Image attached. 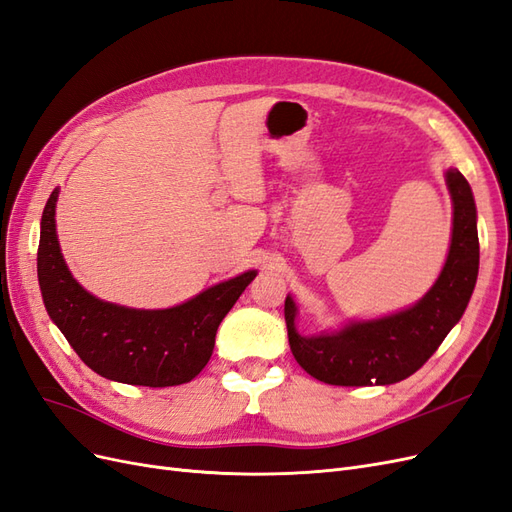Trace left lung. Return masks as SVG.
I'll return each instance as SVG.
<instances>
[{
    "label": "left lung",
    "mask_w": 512,
    "mask_h": 512,
    "mask_svg": "<svg viewBox=\"0 0 512 512\" xmlns=\"http://www.w3.org/2000/svg\"><path fill=\"white\" fill-rule=\"evenodd\" d=\"M453 196V241L438 282L414 307L374 322H354L333 335L303 337L294 329L297 307L286 297L288 342L297 363L335 386L395 384L421 369L438 350L472 297L478 275L476 207L470 183L457 168L446 173Z\"/></svg>",
    "instance_id": "8db88e82"
}]
</instances>
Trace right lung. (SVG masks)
Here are the masks:
<instances>
[{
  "mask_svg": "<svg viewBox=\"0 0 512 512\" xmlns=\"http://www.w3.org/2000/svg\"><path fill=\"white\" fill-rule=\"evenodd\" d=\"M55 203L57 190L42 211L38 282L46 312L81 361L102 378L151 389L194 380L211 359L220 322L256 271L170 309H130L100 301L66 267L55 232Z\"/></svg>",
  "mask_w": 512,
  "mask_h": 512,
  "instance_id": "add662e5",
  "label": "right lung"
}]
</instances>
